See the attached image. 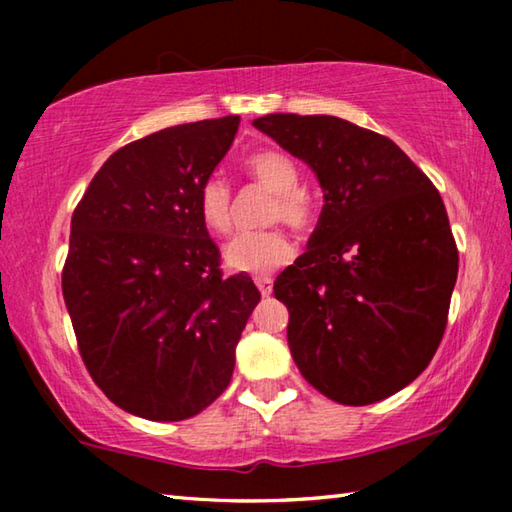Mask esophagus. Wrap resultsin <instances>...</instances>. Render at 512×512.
I'll use <instances>...</instances> for the list:
<instances>
[{
  "label": "esophagus",
  "instance_id": "1",
  "mask_svg": "<svg viewBox=\"0 0 512 512\" xmlns=\"http://www.w3.org/2000/svg\"><path fill=\"white\" fill-rule=\"evenodd\" d=\"M255 284H257V289H259V293H262L264 298L271 296V291H273V280H271V277H255Z\"/></svg>",
  "mask_w": 512,
  "mask_h": 512
}]
</instances>
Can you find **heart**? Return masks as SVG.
<instances>
[{
	"mask_svg": "<svg viewBox=\"0 0 512 512\" xmlns=\"http://www.w3.org/2000/svg\"><path fill=\"white\" fill-rule=\"evenodd\" d=\"M248 176L273 192L268 221H284L293 230L307 232L316 223V201L298 185V167L287 153L264 149L246 160ZM198 216L214 235H228L232 228V192L223 178L212 176L198 189ZM293 244L280 228L241 232L225 246L223 259L239 273L266 275L291 262Z\"/></svg>",
	"mask_w": 512,
	"mask_h": 512,
	"instance_id": "1",
	"label": "heart"
}]
</instances>
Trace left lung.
I'll use <instances>...</instances> for the list:
<instances>
[{"label": "left lung", "instance_id": "8db88e82", "mask_svg": "<svg viewBox=\"0 0 512 512\" xmlns=\"http://www.w3.org/2000/svg\"><path fill=\"white\" fill-rule=\"evenodd\" d=\"M253 126L323 187L307 253L273 284L298 370L348 406L402 391L438 350L458 275L438 189L393 140L352 121L275 112Z\"/></svg>", "mask_w": 512, "mask_h": 512}]
</instances>
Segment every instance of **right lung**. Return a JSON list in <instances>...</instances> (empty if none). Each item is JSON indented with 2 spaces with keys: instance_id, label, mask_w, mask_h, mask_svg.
Segmentation results:
<instances>
[{
  "instance_id": "right-lung-1",
  "label": "right lung",
  "mask_w": 512,
  "mask_h": 512,
  "mask_svg": "<svg viewBox=\"0 0 512 512\" xmlns=\"http://www.w3.org/2000/svg\"><path fill=\"white\" fill-rule=\"evenodd\" d=\"M239 117L171 126L121 146L72 214L63 298L85 368L119 409L194 418L232 379L259 291L223 277L198 216V189Z\"/></svg>"
}]
</instances>
